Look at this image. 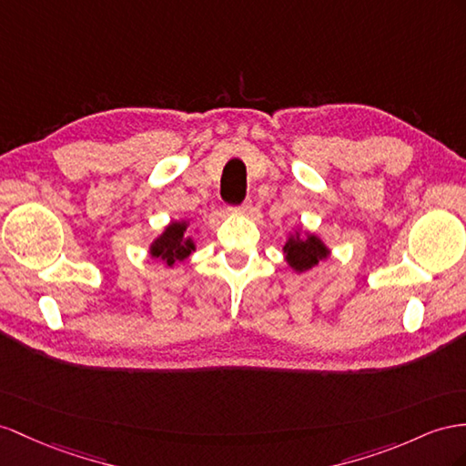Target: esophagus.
Segmentation results:
<instances>
[{"label": "esophagus", "mask_w": 466, "mask_h": 466, "mask_svg": "<svg viewBox=\"0 0 466 466\" xmlns=\"http://www.w3.org/2000/svg\"><path fill=\"white\" fill-rule=\"evenodd\" d=\"M232 210H234V212H238V214H249V212H252V200H244L242 205L234 207Z\"/></svg>", "instance_id": "obj_1"}]
</instances>
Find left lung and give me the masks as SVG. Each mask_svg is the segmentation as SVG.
Returning a JSON list of instances; mask_svg holds the SVG:
<instances>
[{"instance_id": "left-lung-1", "label": "left lung", "mask_w": 466, "mask_h": 466, "mask_svg": "<svg viewBox=\"0 0 466 466\" xmlns=\"http://www.w3.org/2000/svg\"><path fill=\"white\" fill-rule=\"evenodd\" d=\"M283 252L288 256L289 266L295 271L311 269L320 259L329 256V249L325 248V244L313 234H309L307 238H289V242L285 244Z\"/></svg>"}]
</instances>
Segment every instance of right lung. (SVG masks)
<instances>
[{"label":"right lung","mask_w":466,"mask_h":466,"mask_svg":"<svg viewBox=\"0 0 466 466\" xmlns=\"http://www.w3.org/2000/svg\"><path fill=\"white\" fill-rule=\"evenodd\" d=\"M187 222H173L167 226V230L153 242L151 256L161 258L167 261V266H173L175 261L185 259L195 249V244L190 238H185Z\"/></svg>","instance_id":"add662e5"}]
</instances>
